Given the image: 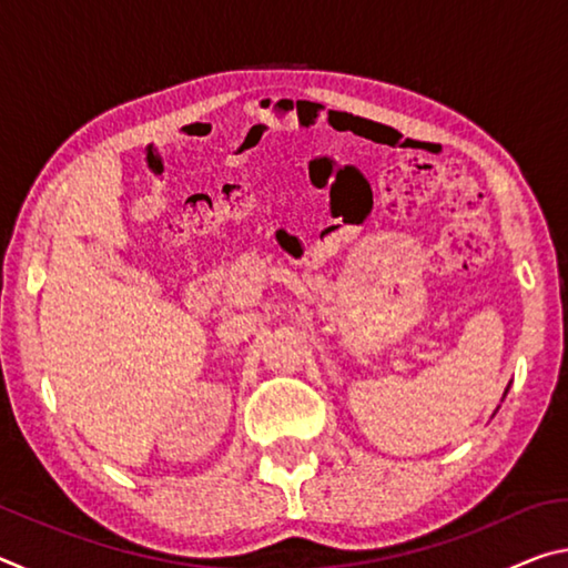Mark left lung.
Returning a JSON list of instances; mask_svg holds the SVG:
<instances>
[{
    "label": "left lung",
    "instance_id": "1",
    "mask_svg": "<svg viewBox=\"0 0 568 568\" xmlns=\"http://www.w3.org/2000/svg\"><path fill=\"white\" fill-rule=\"evenodd\" d=\"M508 386H511V383H508ZM506 393H508V388H506V390H504V396H506Z\"/></svg>",
    "mask_w": 568,
    "mask_h": 568
}]
</instances>
